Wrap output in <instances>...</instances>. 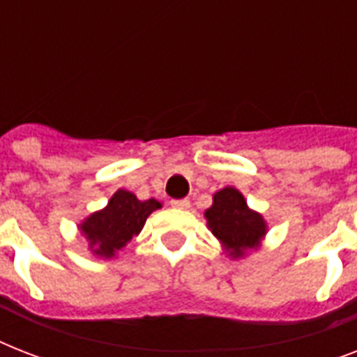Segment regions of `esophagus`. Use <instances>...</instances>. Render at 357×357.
<instances>
[{"instance_id":"obj_1","label":"esophagus","mask_w":357,"mask_h":357,"mask_svg":"<svg viewBox=\"0 0 357 357\" xmlns=\"http://www.w3.org/2000/svg\"><path fill=\"white\" fill-rule=\"evenodd\" d=\"M172 207H176V209H189L190 202L187 198H183V200H172Z\"/></svg>"}]
</instances>
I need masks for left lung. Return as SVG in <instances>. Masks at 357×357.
Listing matches in <instances>:
<instances>
[{
    "mask_svg": "<svg viewBox=\"0 0 357 357\" xmlns=\"http://www.w3.org/2000/svg\"><path fill=\"white\" fill-rule=\"evenodd\" d=\"M204 217L207 228L231 259H243L250 252L259 250L268 231L263 215L250 209L243 192L235 187L217 190Z\"/></svg>",
    "mask_w": 357,
    "mask_h": 357,
    "instance_id": "8db88e82",
    "label": "left lung"
}]
</instances>
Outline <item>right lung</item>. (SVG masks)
Listing matches in <instances>:
<instances>
[{"mask_svg":"<svg viewBox=\"0 0 357 357\" xmlns=\"http://www.w3.org/2000/svg\"><path fill=\"white\" fill-rule=\"evenodd\" d=\"M162 204L155 198L140 202L133 192L119 189L111 196L107 206L91 213L77 229L86 238L89 250L94 257L111 259L116 257L126 244L144 228L146 218L161 209Z\"/></svg>","mask_w":357,"mask_h":357,"instance_id":"obj_1","label":"right lung"}]
</instances>
